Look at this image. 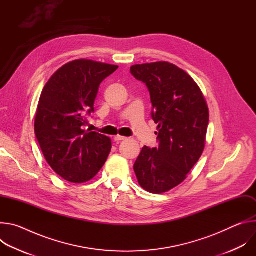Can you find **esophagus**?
Wrapping results in <instances>:
<instances>
[{
  "label": "esophagus",
  "instance_id": "esophagus-1",
  "mask_svg": "<svg viewBox=\"0 0 256 256\" xmlns=\"http://www.w3.org/2000/svg\"><path fill=\"white\" fill-rule=\"evenodd\" d=\"M126 138H124V136H114V140L116 142H120V140H124Z\"/></svg>",
  "mask_w": 256,
  "mask_h": 256
}]
</instances>
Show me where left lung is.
<instances>
[{"mask_svg":"<svg viewBox=\"0 0 256 256\" xmlns=\"http://www.w3.org/2000/svg\"><path fill=\"white\" fill-rule=\"evenodd\" d=\"M130 72L148 87L159 142L157 148L142 147L134 170L144 190L167 192L186 180L204 152L208 107L194 79L173 64H134Z\"/></svg>","mask_w":256,"mask_h":256,"instance_id":"obj_1","label":"left lung"}]
</instances>
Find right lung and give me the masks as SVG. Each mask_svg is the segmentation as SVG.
Returning <instances> with one entry per match:
<instances>
[{"label": "right lung", "mask_w": 256, "mask_h": 256, "mask_svg": "<svg viewBox=\"0 0 256 256\" xmlns=\"http://www.w3.org/2000/svg\"><path fill=\"white\" fill-rule=\"evenodd\" d=\"M118 66L91 60L64 64L46 84L36 110L34 130L52 170L72 184L91 180L112 151L108 136L85 130L101 82Z\"/></svg>", "instance_id": "add662e5"}]
</instances>
